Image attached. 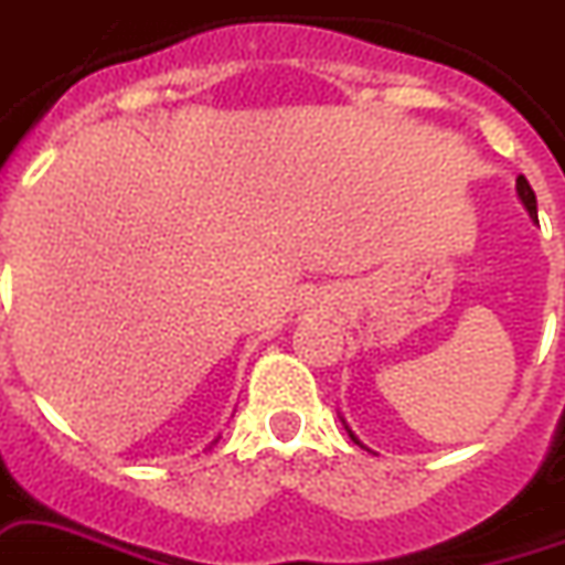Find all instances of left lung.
<instances>
[{"label": "left lung", "mask_w": 565, "mask_h": 565, "mask_svg": "<svg viewBox=\"0 0 565 565\" xmlns=\"http://www.w3.org/2000/svg\"><path fill=\"white\" fill-rule=\"evenodd\" d=\"M516 194H520L522 205H525V209H529L531 217L536 220V196H534V191H531L529 179H525V177L516 179ZM345 429H348V426H345ZM348 435H351V429H348ZM351 438H354V435H351ZM354 444H360V441H356V438H354Z\"/></svg>", "instance_id": "obj_1"}]
</instances>
